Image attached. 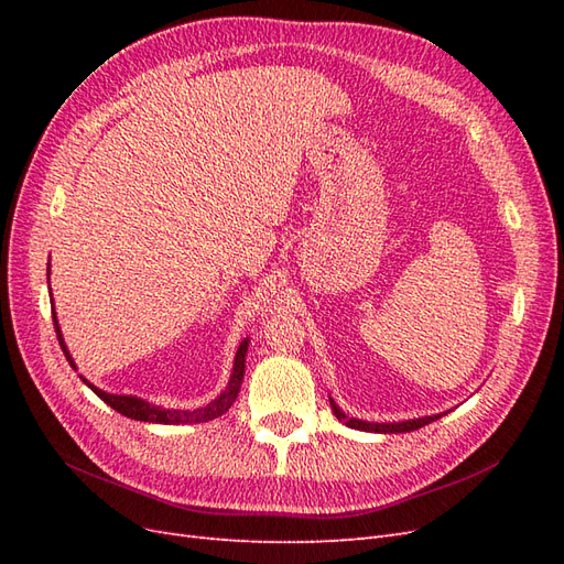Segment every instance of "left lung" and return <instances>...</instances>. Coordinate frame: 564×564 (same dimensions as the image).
<instances>
[{
	"label": "left lung",
	"mask_w": 564,
	"mask_h": 564,
	"mask_svg": "<svg viewBox=\"0 0 564 564\" xmlns=\"http://www.w3.org/2000/svg\"><path fill=\"white\" fill-rule=\"evenodd\" d=\"M332 409H334V414H336L338 421H344L346 425H350V429H355V431H369V433H409V431L423 429V425H429L435 419H440V416H425V419H412V421H402V423H367V421H360V419L346 416L334 402H332Z\"/></svg>",
	"instance_id": "obj_1"
}]
</instances>
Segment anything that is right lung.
I'll use <instances>...</instances> for the list:
<instances>
[{"mask_svg":"<svg viewBox=\"0 0 564 564\" xmlns=\"http://www.w3.org/2000/svg\"><path fill=\"white\" fill-rule=\"evenodd\" d=\"M51 315H54V329H56L58 344H61V348H63V352H65V357H67V362L73 365V369H77L75 362H73L70 352H67V348H65V340H63V336H61V327H58L56 313L51 311ZM247 346H249L247 340H242V346L237 348L235 367H232V377H230V381H228V388H226L224 392H220V395H218L212 404L202 406V409H193V412H183V409H162V406H155V404H150V402H145V400H141V398H131V395H110V392L98 390L96 386H91V383H87V381H84V383H87L106 404H110V406L115 409V412H119V414L127 416V419H133V421L164 423V425L212 421V419H216V416H220V414H226L228 409L232 406V402H235V398H237V392H240V386H242V379H245V355H247Z\"/></svg>","mask_w":564,"mask_h":564,"instance_id":"obj_1","label":"right lung"}]
</instances>
